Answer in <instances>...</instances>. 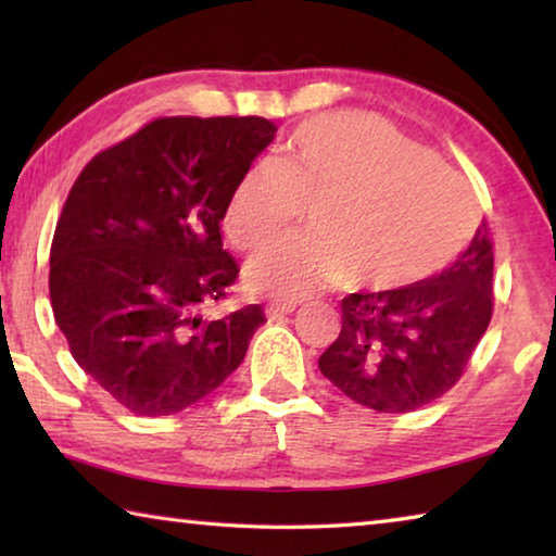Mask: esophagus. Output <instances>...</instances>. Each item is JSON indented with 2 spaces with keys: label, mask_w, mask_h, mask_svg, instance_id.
I'll use <instances>...</instances> for the list:
<instances>
[{
  "label": "esophagus",
  "mask_w": 556,
  "mask_h": 556,
  "mask_svg": "<svg viewBox=\"0 0 556 556\" xmlns=\"http://www.w3.org/2000/svg\"><path fill=\"white\" fill-rule=\"evenodd\" d=\"M294 308H296L294 301H267L265 314H267L269 318H275V316L291 314V312H294Z\"/></svg>",
  "instance_id": "1"
}]
</instances>
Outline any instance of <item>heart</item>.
I'll list each match as a JSON object with an SVG mask.
<instances>
[{"mask_svg":"<svg viewBox=\"0 0 556 556\" xmlns=\"http://www.w3.org/2000/svg\"><path fill=\"white\" fill-rule=\"evenodd\" d=\"M306 238L252 262L257 294L299 299L341 279L345 289H402L444 269L476 228L464 181L378 119L326 115L287 139L277 166L260 164L232 188L223 230L255 252L296 228Z\"/></svg>","mask_w":556,"mask_h":556,"instance_id":"obj_1","label":"heart"}]
</instances>
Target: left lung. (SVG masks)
Listing matches in <instances>:
<instances>
[{
  "mask_svg": "<svg viewBox=\"0 0 556 556\" xmlns=\"http://www.w3.org/2000/svg\"><path fill=\"white\" fill-rule=\"evenodd\" d=\"M341 333L318 357L324 378L363 407L404 414L460 380L493 316L488 223L456 262L417 285L341 301Z\"/></svg>",
  "mask_w": 556,
  "mask_h": 556,
  "instance_id": "1",
  "label": "left lung"
}]
</instances>
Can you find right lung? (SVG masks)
Returning <instances> with one entry per match:
<instances>
[{
    "label": "right lung",
    "instance_id": "right-lung-1",
    "mask_svg": "<svg viewBox=\"0 0 556 556\" xmlns=\"http://www.w3.org/2000/svg\"><path fill=\"white\" fill-rule=\"evenodd\" d=\"M277 127L265 117H156L75 178L51 242V306L75 363L122 407L164 417L238 370L265 314L223 318L238 265L220 220Z\"/></svg>",
    "mask_w": 556,
    "mask_h": 556
}]
</instances>
